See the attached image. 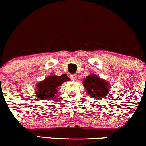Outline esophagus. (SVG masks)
Returning a JSON list of instances; mask_svg holds the SVG:
<instances>
[{"instance_id": "34e87169", "label": "esophagus", "mask_w": 146, "mask_h": 146, "mask_svg": "<svg viewBox=\"0 0 146 146\" xmlns=\"http://www.w3.org/2000/svg\"><path fill=\"white\" fill-rule=\"evenodd\" d=\"M70 80H71L75 81V80H76V79H77V76H76V75H75V74H71L70 76Z\"/></svg>"}]
</instances>
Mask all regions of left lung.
Masks as SVG:
<instances>
[{
    "label": "left lung",
    "mask_w": 146,
    "mask_h": 146,
    "mask_svg": "<svg viewBox=\"0 0 146 146\" xmlns=\"http://www.w3.org/2000/svg\"><path fill=\"white\" fill-rule=\"evenodd\" d=\"M84 87L91 97L96 99H101L108 94L110 84L108 82L99 78L96 75H89L84 79Z\"/></svg>",
    "instance_id": "obj_1"
}]
</instances>
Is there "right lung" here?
Returning <instances> with one entry per match:
<instances>
[{
    "label": "right lung",
    "instance_id": "obj_1",
    "mask_svg": "<svg viewBox=\"0 0 146 146\" xmlns=\"http://www.w3.org/2000/svg\"><path fill=\"white\" fill-rule=\"evenodd\" d=\"M69 78L66 74L60 76H50L36 85V96L41 100H47L55 96L57 92V88L66 81H69Z\"/></svg>",
    "mask_w": 146,
    "mask_h": 146
}]
</instances>
